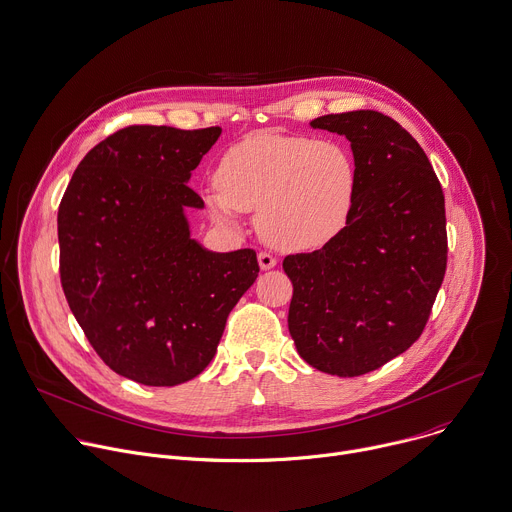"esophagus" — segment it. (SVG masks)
<instances>
[{"instance_id":"34e87169","label":"esophagus","mask_w":512,"mask_h":512,"mask_svg":"<svg viewBox=\"0 0 512 512\" xmlns=\"http://www.w3.org/2000/svg\"><path fill=\"white\" fill-rule=\"evenodd\" d=\"M257 261H259V267H261L263 271H269V269H273V267L277 265V259H275L273 255H269L267 251H261V253L257 255Z\"/></svg>"}]
</instances>
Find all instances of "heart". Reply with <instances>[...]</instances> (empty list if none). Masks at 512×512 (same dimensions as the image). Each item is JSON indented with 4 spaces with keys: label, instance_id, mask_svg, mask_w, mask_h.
<instances>
[{
    "label": "heart",
    "instance_id": "obj_1",
    "mask_svg": "<svg viewBox=\"0 0 512 512\" xmlns=\"http://www.w3.org/2000/svg\"><path fill=\"white\" fill-rule=\"evenodd\" d=\"M358 197V166L337 140L257 132L233 144L203 191L209 215L235 225L257 213L261 239L281 251H311L346 229Z\"/></svg>",
    "mask_w": 512,
    "mask_h": 512
}]
</instances>
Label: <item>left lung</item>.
<instances>
[{
	"mask_svg": "<svg viewBox=\"0 0 512 512\" xmlns=\"http://www.w3.org/2000/svg\"><path fill=\"white\" fill-rule=\"evenodd\" d=\"M346 136L358 166L350 223L313 253L287 255V325L315 370L354 378L382 368L420 337L446 271L442 187L420 144L376 110L309 122Z\"/></svg>",
	"mask_w": 512,
	"mask_h": 512,
	"instance_id": "8db88e82",
	"label": "left lung"
}]
</instances>
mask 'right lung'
<instances>
[{"mask_svg":"<svg viewBox=\"0 0 512 512\" xmlns=\"http://www.w3.org/2000/svg\"><path fill=\"white\" fill-rule=\"evenodd\" d=\"M219 126H128L78 164L58 211L60 275L88 342L116 374L179 386L215 358L227 317L255 283L253 249L193 239V170Z\"/></svg>","mask_w":512,"mask_h":512,"instance_id":"1","label":"right lung"}]
</instances>
